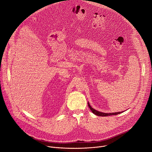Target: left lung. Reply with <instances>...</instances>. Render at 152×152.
Masks as SVG:
<instances>
[{
    "label": "left lung",
    "mask_w": 152,
    "mask_h": 152,
    "mask_svg": "<svg viewBox=\"0 0 152 152\" xmlns=\"http://www.w3.org/2000/svg\"><path fill=\"white\" fill-rule=\"evenodd\" d=\"M88 107H90V110L92 111V113L93 114H94L95 115H98V116H102V117H106V116H110V115H117V114H121L122 113H123V111L122 112H118V113H102V112H99L97 110H95L94 109H93V108L90 106V103H88Z\"/></svg>",
    "instance_id": "obj_1"
}]
</instances>
